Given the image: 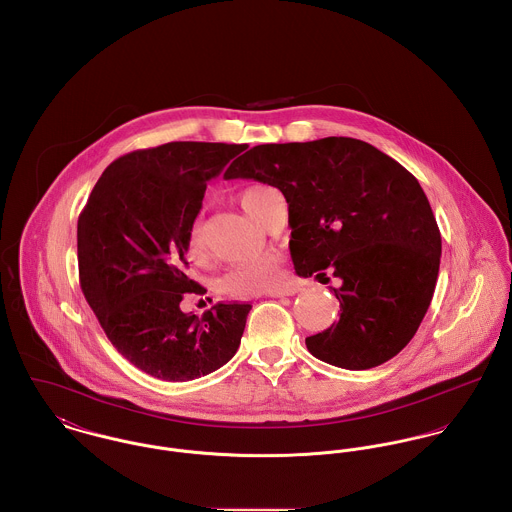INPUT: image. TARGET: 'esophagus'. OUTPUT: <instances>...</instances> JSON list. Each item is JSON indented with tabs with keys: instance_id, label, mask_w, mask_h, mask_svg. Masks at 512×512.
I'll use <instances>...</instances> for the list:
<instances>
[{
	"instance_id": "1",
	"label": "esophagus",
	"mask_w": 512,
	"mask_h": 512,
	"mask_svg": "<svg viewBox=\"0 0 512 512\" xmlns=\"http://www.w3.org/2000/svg\"><path fill=\"white\" fill-rule=\"evenodd\" d=\"M300 288L296 286V284H286V286H281V288H275V290H269V292H265L267 296H273V298H283V296H292V294H296Z\"/></svg>"
}]
</instances>
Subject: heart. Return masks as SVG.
<instances>
[{
	"label": "heart",
	"mask_w": 512,
	"mask_h": 512,
	"mask_svg": "<svg viewBox=\"0 0 512 512\" xmlns=\"http://www.w3.org/2000/svg\"><path fill=\"white\" fill-rule=\"evenodd\" d=\"M271 192L273 188H267V186H249L239 192L237 202L243 208V212L259 224L265 212V200ZM186 251L192 261H202L206 257V239H204L202 226L198 222H194L188 231ZM281 279H283V269H281L279 255L265 253L257 259L239 263L233 269H229L220 283V288L229 296H247V294L269 290L281 283Z\"/></svg>",
	"instance_id": "obj_1"
}]
</instances>
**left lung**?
<instances>
[{
    "mask_svg": "<svg viewBox=\"0 0 512 512\" xmlns=\"http://www.w3.org/2000/svg\"><path fill=\"white\" fill-rule=\"evenodd\" d=\"M224 176L279 188L296 275L328 269L341 281L340 320L306 338L314 357L361 371L414 338L434 296L442 237L422 186L400 163L365 141L326 137L257 145Z\"/></svg>",
    "mask_w": 512,
    "mask_h": 512,
    "instance_id": "1",
    "label": "left lung"
}]
</instances>
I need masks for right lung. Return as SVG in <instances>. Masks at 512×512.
I'll list each match as a JSON object with an SVG mask.
<instances>
[{
    "mask_svg": "<svg viewBox=\"0 0 512 512\" xmlns=\"http://www.w3.org/2000/svg\"><path fill=\"white\" fill-rule=\"evenodd\" d=\"M247 145L172 141L127 153L104 171L78 218L82 292L115 349L163 381L204 377L235 355L251 310L218 302L198 318L186 294V243L206 192Z\"/></svg>",
    "mask_w": 512,
    "mask_h": 512,
    "instance_id": "add662e5",
    "label": "right lung"
}]
</instances>
